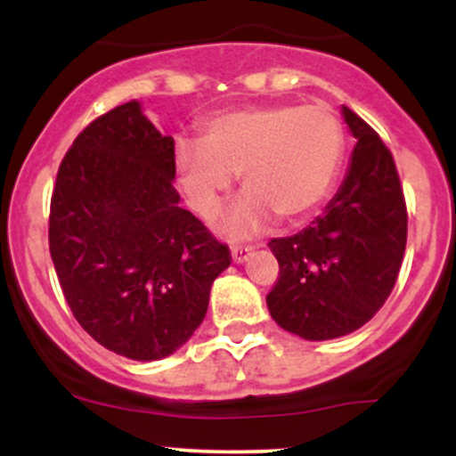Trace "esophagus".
I'll return each mask as SVG.
<instances>
[{
  "instance_id": "1",
  "label": "esophagus",
  "mask_w": 456,
  "mask_h": 456,
  "mask_svg": "<svg viewBox=\"0 0 456 456\" xmlns=\"http://www.w3.org/2000/svg\"><path fill=\"white\" fill-rule=\"evenodd\" d=\"M250 253H253V246H240V244L232 246V257L235 264H244Z\"/></svg>"
}]
</instances>
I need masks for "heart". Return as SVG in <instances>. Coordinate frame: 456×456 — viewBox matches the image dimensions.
Returning <instances> with one entry per match:
<instances>
[{
  "label": "heart",
  "mask_w": 456,
  "mask_h": 456,
  "mask_svg": "<svg viewBox=\"0 0 456 456\" xmlns=\"http://www.w3.org/2000/svg\"><path fill=\"white\" fill-rule=\"evenodd\" d=\"M345 156L338 118L319 104H250L224 109L199 122V141L175 143V171L188 206L216 221L240 174V199L224 232L246 238L274 214L300 221L332 191Z\"/></svg>",
  "instance_id": "heart-1"
}]
</instances>
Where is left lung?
Instances as JSON below:
<instances>
[{
    "label": "left lung",
    "mask_w": 456,
    "mask_h": 456,
    "mask_svg": "<svg viewBox=\"0 0 456 456\" xmlns=\"http://www.w3.org/2000/svg\"><path fill=\"white\" fill-rule=\"evenodd\" d=\"M358 143L326 212L289 238H272L279 276L270 315L306 341L364 326L388 300L407 244V206L395 159L360 115L343 107Z\"/></svg>",
    "instance_id": "8db88e82"
}]
</instances>
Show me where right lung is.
I'll list each match as a JSON object with an SVG mask.
<instances>
[{"label": "right lung", "mask_w": 456, "mask_h": 456, "mask_svg": "<svg viewBox=\"0 0 456 456\" xmlns=\"http://www.w3.org/2000/svg\"><path fill=\"white\" fill-rule=\"evenodd\" d=\"M175 143L126 102L87 124L51 195L49 250L72 315L130 360H159L203 322L229 246L177 206Z\"/></svg>", "instance_id": "right-lung-1"}]
</instances>
